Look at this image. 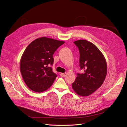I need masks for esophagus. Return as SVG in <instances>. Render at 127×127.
Segmentation results:
<instances>
[{
    "mask_svg": "<svg viewBox=\"0 0 127 127\" xmlns=\"http://www.w3.org/2000/svg\"><path fill=\"white\" fill-rule=\"evenodd\" d=\"M60 76H61V77H64L65 76H66V75H65V74L64 73H60Z\"/></svg>",
    "mask_w": 127,
    "mask_h": 127,
    "instance_id": "esophagus-1",
    "label": "esophagus"
}]
</instances>
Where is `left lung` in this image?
<instances>
[{
    "label": "left lung",
    "instance_id": "1",
    "mask_svg": "<svg viewBox=\"0 0 127 127\" xmlns=\"http://www.w3.org/2000/svg\"><path fill=\"white\" fill-rule=\"evenodd\" d=\"M74 43L79 51L80 69L84 72L77 74L72 87L78 95L87 96L103 84L107 73V64L102 53L93 43L85 40Z\"/></svg>",
    "mask_w": 127,
    "mask_h": 127
}]
</instances>
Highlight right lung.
<instances>
[{
  "mask_svg": "<svg viewBox=\"0 0 127 127\" xmlns=\"http://www.w3.org/2000/svg\"><path fill=\"white\" fill-rule=\"evenodd\" d=\"M64 43L42 37L27 47L21 57L20 70L23 79L30 90L41 93L52 85L57 76L50 67L53 63V55Z\"/></svg>",
  "mask_w": 127,
  "mask_h": 127,
  "instance_id": "right-lung-1",
  "label": "right lung"
}]
</instances>
